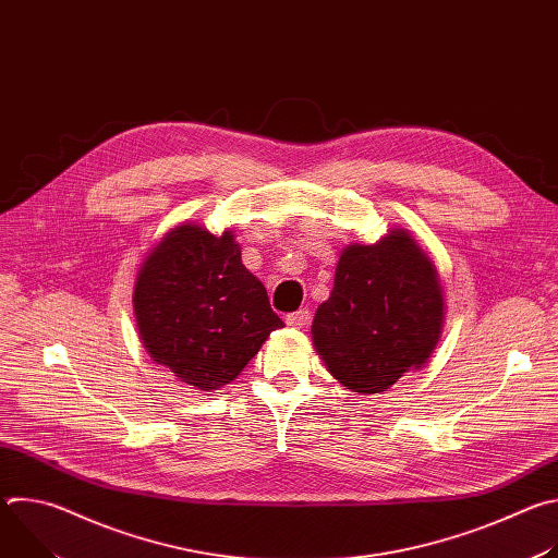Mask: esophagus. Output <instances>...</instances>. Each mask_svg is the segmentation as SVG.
<instances>
[{
	"mask_svg": "<svg viewBox=\"0 0 558 558\" xmlns=\"http://www.w3.org/2000/svg\"><path fill=\"white\" fill-rule=\"evenodd\" d=\"M287 325L289 327H295V329H302V327H306L308 323H311V311L304 306V308H298V311H293V313H289L287 317Z\"/></svg>",
	"mask_w": 558,
	"mask_h": 558,
	"instance_id": "1",
	"label": "esophagus"
}]
</instances>
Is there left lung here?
Here are the masks:
<instances>
[{"label":"left lung","mask_w":558,"mask_h":558,"mask_svg":"<svg viewBox=\"0 0 558 558\" xmlns=\"http://www.w3.org/2000/svg\"><path fill=\"white\" fill-rule=\"evenodd\" d=\"M444 295L433 260L407 231L342 252L333 291L311 333L331 375L355 392H381L420 368L439 342Z\"/></svg>","instance_id":"1"}]
</instances>
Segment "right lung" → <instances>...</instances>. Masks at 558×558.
I'll list each match as a JSON object with an SVG mask.
<instances>
[{"mask_svg":"<svg viewBox=\"0 0 558 558\" xmlns=\"http://www.w3.org/2000/svg\"><path fill=\"white\" fill-rule=\"evenodd\" d=\"M134 313L151 360L198 390L229 384L284 327L233 233L196 225L177 227L145 258Z\"/></svg>","mask_w":558,"mask_h":558,"instance_id":"obj_1","label":"right lung"}]
</instances>
